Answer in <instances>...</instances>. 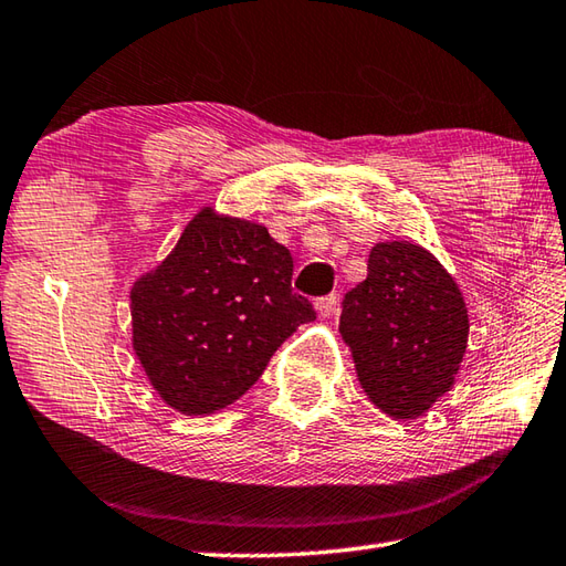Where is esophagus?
Masks as SVG:
<instances>
[{"instance_id": "esophagus-1", "label": "esophagus", "mask_w": 566, "mask_h": 566, "mask_svg": "<svg viewBox=\"0 0 566 566\" xmlns=\"http://www.w3.org/2000/svg\"><path fill=\"white\" fill-rule=\"evenodd\" d=\"M335 307H337V293H329V295L317 297L315 301V311L319 317H329L335 313Z\"/></svg>"}]
</instances>
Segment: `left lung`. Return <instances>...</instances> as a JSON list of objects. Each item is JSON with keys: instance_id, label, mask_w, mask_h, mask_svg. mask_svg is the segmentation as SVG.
I'll return each mask as SVG.
<instances>
[{"instance_id": "obj_1", "label": "left lung", "mask_w": 566, "mask_h": 566, "mask_svg": "<svg viewBox=\"0 0 566 566\" xmlns=\"http://www.w3.org/2000/svg\"><path fill=\"white\" fill-rule=\"evenodd\" d=\"M468 327L453 275L409 241L371 247L367 279L345 295L339 315L361 389L377 409L407 421L453 387Z\"/></svg>"}]
</instances>
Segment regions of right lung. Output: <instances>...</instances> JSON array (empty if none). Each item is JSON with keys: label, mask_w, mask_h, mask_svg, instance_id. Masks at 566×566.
Returning <instances> with one entry per match:
<instances>
[{"label": "right lung", "mask_w": 566, "mask_h": 566, "mask_svg": "<svg viewBox=\"0 0 566 566\" xmlns=\"http://www.w3.org/2000/svg\"><path fill=\"white\" fill-rule=\"evenodd\" d=\"M291 251L263 223L201 207L177 247L130 287L133 349L175 411L243 397L313 305L293 293Z\"/></svg>", "instance_id": "1"}]
</instances>
